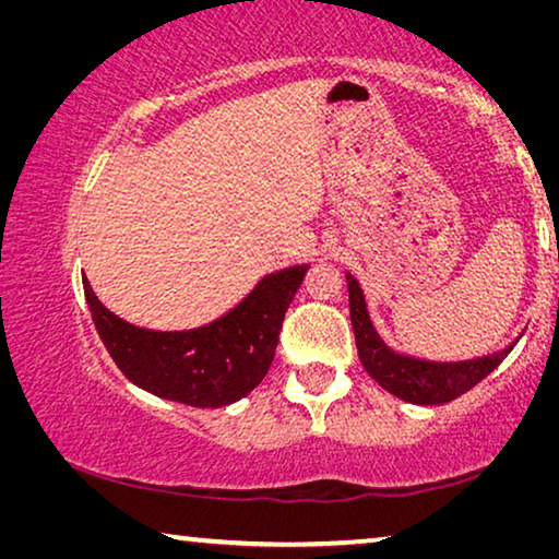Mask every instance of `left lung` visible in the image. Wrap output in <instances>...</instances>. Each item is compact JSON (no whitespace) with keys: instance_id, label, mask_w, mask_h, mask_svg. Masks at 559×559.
Returning a JSON list of instances; mask_svg holds the SVG:
<instances>
[{"instance_id":"8db88e82","label":"left lung","mask_w":559,"mask_h":559,"mask_svg":"<svg viewBox=\"0 0 559 559\" xmlns=\"http://www.w3.org/2000/svg\"><path fill=\"white\" fill-rule=\"evenodd\" d=\"M347 293H349V320H353L355 343L359 362L367 374L382 386L384 392L400 396L412 404H447L456 400L471 386H476L484 377H488L496 367L510 355L520 337L496 353L459 359V362H437V359H424L406 353H396L377 333V328L367 310L365 290L353 273H345Z\"/></svg>"}]
</instances>
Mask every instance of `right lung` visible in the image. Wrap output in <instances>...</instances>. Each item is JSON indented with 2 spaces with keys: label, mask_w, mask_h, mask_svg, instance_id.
Masks as SVG:
<instances>
[{
  "label": "right lung",
  "mask_w": 559,
  "mask_h": 559,
  "mask_svg": "<svg viewBox=\"0 0 559 559\" xmlns=\"http://www.w3.org/2000/svg\"><path fill=\"white\" fill-rule=\"evenodd\" d=\"M308 263L266 273L212 323L189 330L132 325L103 306L83 276V290L103 345L128 380L159 400L200 409L239 402L266 377L281 323Z\"/></svg>",
  "instance_id": "add662e5"
}]
</instances>
